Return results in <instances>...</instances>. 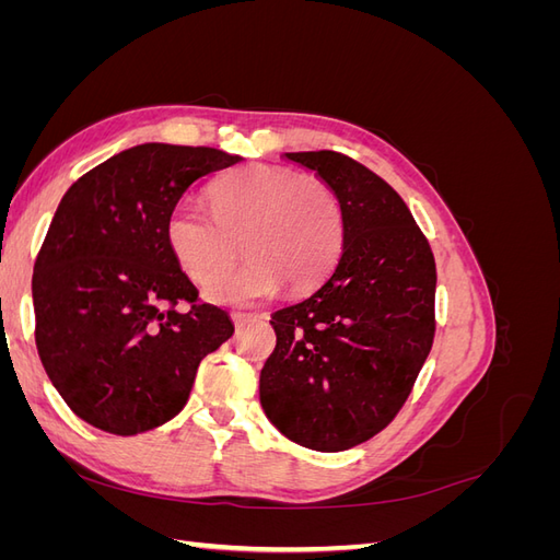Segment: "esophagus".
<instances>
[{
	"mask_svg": "<svg viewBox=\"0 0 560 560\" xmlns=\"http://www.w3.org/2000/svg\"><path fill=\"white\" fill-rule=\"evenodd\" d=\"M252 319H257V315H247V313H233V325H235V327H245L247 322H252Z\"/></svg>",
	"mask_w": 560,
	"mask_h": 560,
	"instance_id": "esophagus-1",
	"label": "esophagus"
}]
</instances>
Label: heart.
I'll return each instance as SVG.
<instances>
[{
	"mask_svg": "<svg viewBox=\"0 0 560 560\" xmlns=\"http://www.w3.org/2000/svg\"><path fill=\"white\" fill-rule=\"evenodd\" d=\"M212 212L179 202L167 214L165 238L196 284L217 282L243 252L249 261L210 290L224 306H252L282 284L299 294L329 276L346 241V208L334 186L290 167L254 163L219 179Z\"/></svg>",
	"mask_w": 560,
	"mask_h": 560,
	"instance_id": "1",
	"label": "heart"
}]
</instances>
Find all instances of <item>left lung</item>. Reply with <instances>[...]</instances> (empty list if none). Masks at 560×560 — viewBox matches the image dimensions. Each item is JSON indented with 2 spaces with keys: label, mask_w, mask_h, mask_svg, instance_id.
Masks as SVG:
<instances>
[{
  "label": "left lung",
  "mask_w": 560,
  "mask_h": 560,
  "mask_svg": "<svg viewBox=\"0 0 560 560\" xmlns=\"http://www.w3.org/2000/svg\"><path fill=\"white\" fill-rule=\"evenodd\" d=\"M284 156L341 196L346 241L315 294L270 315L278 341L259 397L294 444L348 451L395 420L432 350L434 254L401 196L362 163L338 151Z\"/></svg>",
  "instance_id": "obj_1"
}]
</instances>
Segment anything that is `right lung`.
<instances>
[{
    "instance_id": "add662e5",
    "label": "right lung",
    "mask_w": 560,
    "mask_h": 560,
    "mask_svg": "<svg viewBox=\"0 0 560 560\" xmlns=\"http://www.w3.org/2000/svg\"><path fill=\"white\" fill-rule=\"evenodd\" d=\"M241 161L149 142L62 196L32 276L35 341L50 383L89 425L121 436L163 425L184 409L202 358L233 336L222 308L198 303L165 222L194 182Z\"/></svg>"
}]
</instances>
